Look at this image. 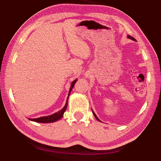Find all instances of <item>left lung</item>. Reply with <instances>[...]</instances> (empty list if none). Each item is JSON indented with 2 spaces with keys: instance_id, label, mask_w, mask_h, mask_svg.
<instances>
[{
  "instance_id": "left-lung-1",
  "label": "left lung",
  "mask_w": 161,
  "mask_h": 161,
  "mask_svg": "<svg viewBox=\"0 0 161 161\" xmlns=\"http://www.w3.org/2000/svg\"><path fill=\"white\" fill-rule=\"evenodd\" d=\"M128 37H129V39H130V40H133V41H136V40L135 39V38L134 37H131V36H129H129H128ZM92 112H93V114H94V116H95V118H96L97 120H98V121H100V120L99 119H98V117L96 116V114H95V113L94 112V111H92Z\"/></svg>"
}]
</instances>
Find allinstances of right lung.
Returning <instances> with one entry per match:
<instances>
[{"mask_svg":"<svg viewBox=\"0 0 161 161\" xmlns=\"http://www.w3.org/2000/svg\"><path fill=\"white\" fill-rule=\"evenodd\" d=\"M76 81H77V80H75V81H73V82L72 83V85H71L70 89H69V94H68L67 100H68V98H69L70 92H71V91H72V89L73 88V86H74ZM67 100L66 103H65V106L64 107V108H62V110L58 111V112L54 113L53 114H52V115H50V116L40 117V118H37V119H29L31 120V121H35V122H39V123H51V122H54V121H58V120L62 118V116H63L64 112L65 111V110H66L67 107Z\"/></svg>","mask_w":161,"mask_h":161,"instance_id":"add662e5","label":"right lung"}]
</instances>
